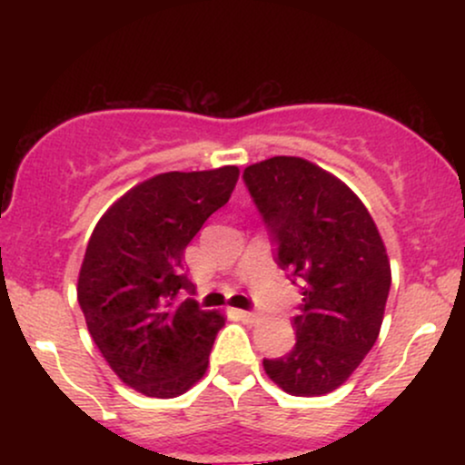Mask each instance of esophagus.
Listing matches in <instances>:
<instances>
[{
    "instance_id": "obj_1",
    "label": "esophagus",
    "mask_w": 465,
    "mask_h": 465,
    "mask_svg": "<svg viewBox=\"0 0 465 465\" xmlns=\"http://www.w3.org/2000/svg\"><path fill=\"white\" fill-rule=\"evenodd\" d=\"M238 317L244 319V322L253 323V322H258L260 314H258V312H251V311H238Z\"/></svg>"
}]
</instances>
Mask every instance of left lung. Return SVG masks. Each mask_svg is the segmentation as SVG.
Returning a JSON list of instances; mask_svg holds the SVG:
<instances>
[{"label":"left lung","mask_w":465,"mask_h":465,"mask_svg":"<svg viewBox=\"0 0 465 465\" xmlns=\"http://www.w3.org/2000/svg\"><path fill=\"white\" fill-rule=\"evenodd\" d=\"M242 181L277 266L302 292L295 345L264 359V371L292 396H323L348 381L381 332L391 286L385 242L359 196L306 159L271 157Z\"/></svg>","instance_id":"left-lung-1"}]
</instances>
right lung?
Listing matches in <instances>:
<instances>
[{
    "mask_svg": "<svg viewBox=\"0 0 465 465\" xmlns=\"http://www.w3.org/2000/svg\"><path fill=\"white\" fill-rule=\"evenodd\" d=\"M236 181V165L157 174L126 192L89 238L80 311L111 370L143 396L177 398L207 370L225 319L192 300L183 251Z\"/></svg>",
    "mask_w": 465,
    "mask_h": 465,
    "instance_id": "1",
    "label": "right lung"
}]
</instances>
